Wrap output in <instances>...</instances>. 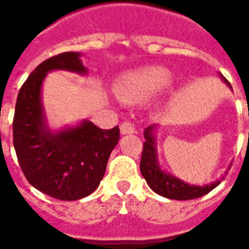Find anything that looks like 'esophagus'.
Listing matches in <instances>:
<instances>
[{
    "instance_id": "esophagus-1",
    "label": "esophagus",
    "mask_w": 249,
    "mask_h": 249,
    "mask_svg": "<svg viewBox=\"0 0 249 249\" xmlns=\"http://www.w3.org/2000/svg\"><path fill=\"white\" fill-rule=\"evenodd\" d=\"M120 133L121 135H132V133H135V126H133V124L125 121L120 125Z\"/></svg>"
}]
</instances>
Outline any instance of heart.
Returning <instances> with one entry per match:
<instances>
[{
    "instance_id": "1",
    "label": "heart",
    "mask_w": 249,
    "mask_h": 249,
    "mask_svg": "<svg viewBox=\"0 0 249 249\" xmlns=\"http://www.w3.org/2000/svg\"><path fill=\"white\" fill-rule=\"evenodd\" d=\"M172 77V71L159 65L126 71L114 82V94L123 103H142L165 90L171 85Z\"/></svg>"
}]
</instances>
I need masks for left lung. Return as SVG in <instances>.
I'll list each match as a JSON object with an SVG mask.
<instances>
[{"label":"left lung","instance_id":"1","mask_svg":"<svg viewBox=\"0 0 249 249\" xmlns=\"http://www.w3.org/2000/svg\"><path fill=\"white\" fill-rule=\"evenodd\" d=\"M219 76L232 89L230 82L227 81V78L220 73ZM156 130V124L146 126L144 130L145 142H144V148H142L140 162L141 175L145 178L152 191H155L157 195H160L162 197L172 198V200H191V198H197L207 195L221 183V178H224L216 180L213 183L205 184V185H195V184L185 183L181 178H176L167 171H164L159 162Z\"/></svg>","mask_w":249,"mask_h":249}]
</instances>
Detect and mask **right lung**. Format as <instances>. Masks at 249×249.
<instances>
[{"mask_svg": "<svg viewBox=\"0 0 249 249\" xmlns=\"http://www.w3.org/2000/svg\"><path fill=\"white\" fill-rule=\"evenodd\" d=\"M53 71L88 73L78 52H65L41 62L19 89L13 144L19 167L36 189L73 201L87 197L100 185L110 152L119 142L120 129H101L89 120L51 129L42 104V84Z\"/></svg>", "mask_w": 249, "mask_h": 249, "instance_id": "1", "label": "right lung"}]
</instances>
